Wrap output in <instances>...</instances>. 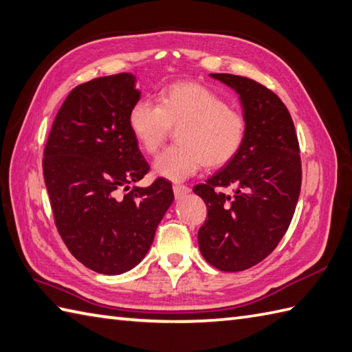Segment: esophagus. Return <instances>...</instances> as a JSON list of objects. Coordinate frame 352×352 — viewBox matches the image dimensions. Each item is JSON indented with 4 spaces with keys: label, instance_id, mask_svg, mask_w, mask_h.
Returning a JSON list of instances; mask_svg holds the SVG:
<instances>
[{
    "label": "esophagus",
    "instance_id": "obj_1",
    "mask_svg": "<svg viewBox=\"0 0 352 352\" xmlns=\"http://www.w3.org/2000/svg\"><path fill=\"white\" fill-rule=\"evenodd\" d=\"M173 192H175V197L176 199H182L184 196H186L190 192V188L185 185H173Z\"/></svg>",
    "mask_w": 352,
    "mask_h": 352
}]
</instances>
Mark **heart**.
Segmentation results:
<instances>
[{"label": "heart", "mask_w": 352, "mask_h": 352, "mask_svg": "<svg viewBox=\"0 0 352 352\" xmlns=\"http://www.w3.org/2000/svg\"><path fill=\"white\" fill-rule=\"evenodd\" d=\"M127 124L140 147L150 155L164 144L170 127H179V146L164 150L153 162V173L173 182L185 181L204 166H225L239 153L246 136L245 117L196 82L164 88L157 94V106L146 100L133 103Z\"/></svg>", "instance_id": "obj_1"}]
</instances>
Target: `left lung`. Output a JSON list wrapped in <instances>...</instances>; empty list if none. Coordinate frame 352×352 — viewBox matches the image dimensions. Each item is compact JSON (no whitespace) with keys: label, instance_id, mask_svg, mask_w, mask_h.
<instances>
[{"label":"left lung","instance_id":"1","mask_svg":"<svg viewBox=\"0 0 352 352\" xmlns=\"http://www.w3.org/2000/svg\"><path fill=\"white\" fill-rule=\"evenodd\" d=\"M236 94L246 121L243 146L225 167L192 191L208 216L199 229L200 254L219 270L240 272L263 261L289 228L300 192V157L285 104L248 77L210 74ZM216 186H232V195Z\"/></svg>","mask_w":352,"mask_h":352}]
</instances>
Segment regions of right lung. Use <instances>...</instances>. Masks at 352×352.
Segmentation results:
<instances>
[{"label": "right lung", "instance_id": "1", "mask_svg": "<svg viewBox=\"0 0 352 352\" xmlns=\"http://www.w3.org/2000/svg\"><path fill=\"white\" fill-rule=\"evenodd\" d=\"M140 98L132 73L77 86L57 112L45 146L44 179L57 231L69 252L97 274L120 275L138 266L175 199L162 177L131 190L148 171L127 124Z\"/></svg>", "mask_w": 352, "mask_h": 352}]
</instances>
